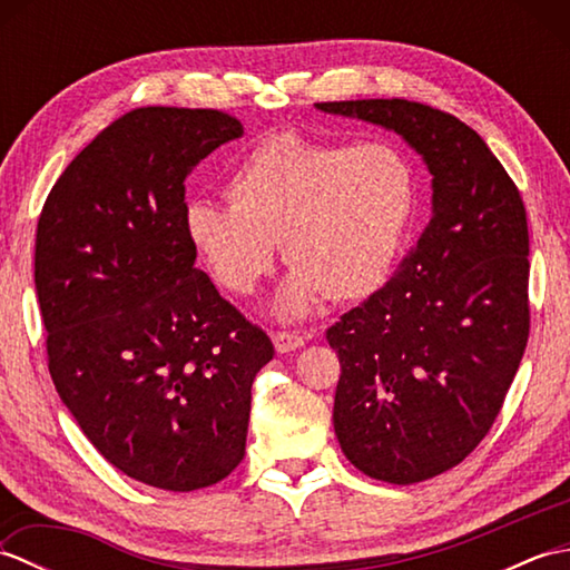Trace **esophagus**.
Masks as SVG:
<instances>
[{"mask_svg":"<svg viewBox=\"0 0 570 570\" xmlns=\"http://www.w3.org/2000/svg\"><path fill=\"white\" fill-rule=\"evenodd\" d=\"M304 337H301L298 333H288V331H278L274 335V347L278 355H286V353H294V350L304 347Z\"/></svg>","mask_w":570,"mask_h":570,"instance_id":"1","label":"esophagus"}]
</instances>
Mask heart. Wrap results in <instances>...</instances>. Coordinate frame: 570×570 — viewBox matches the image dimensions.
I'll list each match as a JSON object with an SVG mask.
<instances>
[{
	"instance_id": "b5f03b06",
	"label": "heart",
	"mask_w": 570,
	"mask_h": 570,
	"mask_svg": "<svg viewBox=\"0 0 570 570\" xmlns=\"http://www.w3.org/2000/svg\"><path fill=\"white\" fill-rule=\"evenodd\" d=\"M229 205L190 200L184 229L229 294H252L282 239L292 266L272 311L296 321L325 296L357 301L392 276L414 220L419 184L386 141L337 144L282 131L257 144L227 178Z\"/></svg>"
}]
</instances>
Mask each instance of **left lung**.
I'll use <instances>...</instances> for the list:
<instances>
[{
	"mask_svg": "<svg viewBox=\"0 0 570 570\" xmlns=\"http://www.w3.org/2000/svg\"><path fill=\"white\" fill-rule=\"evenodd\" d=\"M402 137L426 164L431 220L402 266L331 325L333 426L374 480L455 468L498 419L529 337V229L514 180L475 129L409 100L321 102Z\"/></svg>",
	"mask_w": 570,
	"mask_h": 570,
	"instance_id": "obj_1",
	"label": "left lung"
}]
</instances>
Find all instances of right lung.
<instances>
[{"mask_svg":"<svg viewBox=\"0 0 570 570\" xmlns=\"http://www.w3.org/2000/svg\"><path fill=\"white\" fill-rule=\"evenodd\" d=\"M242 131L217 110H131L68 164L36 229L56 392L107 463L159 490L208 488L239 465L252 382L274 357L184 229V180Z\"/></svg>","mask_w":570,"mask_h":570,"instance_id":"add662e5","label":"right lung"}]
</instances>
